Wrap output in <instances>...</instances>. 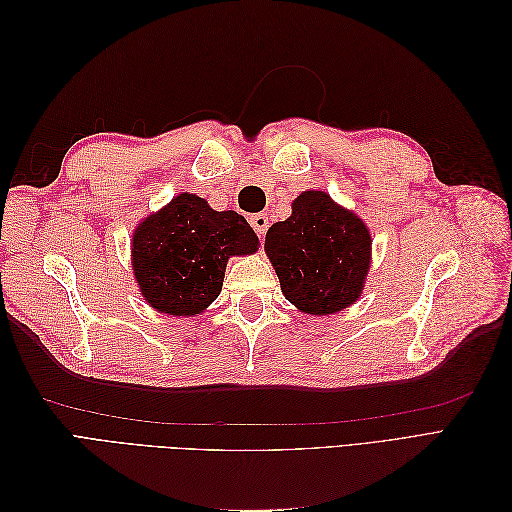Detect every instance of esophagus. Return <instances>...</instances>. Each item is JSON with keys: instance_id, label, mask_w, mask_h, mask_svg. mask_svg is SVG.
Wrapping results in <instances>:
<instances>
[{"instance_id": "obj_1", "label": "esophagus", "mask_w": 512, "mask_h": 512, "mask_svg": "<svg viewBox=\"0 0 512 512\" xmlns=\"http://www.w3.org/2000/svg\"><path fill=\"white\" fill-rule=\"evenodd\" d=\"M250 222H252V228L256 230V235H258L260 239L267 235V228H269V218H267V213H256V215H252Z\"/></svg>"}]
</instances>
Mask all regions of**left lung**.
<instances>
[{"label":"left lung","mask_w":512,"mask_h":512,"mask_svg":"<svg viewBox=\"0 0 512 512\" xmlns=\"http://www.w3.org/2000/svg\"><path fill=\"white\" fill-rule=\"evenodd\" d=\"M265 252L284 297L305 314L342 312L361 297L371 265V235L359 215L327 192L292 200V213L267 230Z\"/></svg>","instance_id":"1"}]
</instances>
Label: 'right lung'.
Wrapping results in <instances>:
<instances>
[{
	"label": "right lung",
	"mask_w": 512,
	"mask_h": 512,
	"mask_svg": "<svg viewBox=\"0 0 512 512\" xmlns=\"http://www.w3.org/2000/svg\"><path fill=\"white\" fill-rule=\"evenodd\" d=\"M256 250L258 237L243 215L181 192L136 226L132 271L156 312L196 316L220 297L228 258Z\"/></svg>",
	"instance_id": "add662e5"
}]
</instances>
